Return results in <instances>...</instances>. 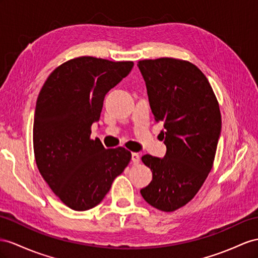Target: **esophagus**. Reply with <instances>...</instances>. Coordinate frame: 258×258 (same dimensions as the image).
I'll use <instances>...</instances> for the list:
<instances>
[{
  "instance_id": "esophagus-1",
  "label": "esophagus",
  "mask_w": 258,
  "mask_h": 258,
  "mask_svg": "<svg viewBox=\"0 0 258 258\" xmlns=\"http://www.w3.org/2000/svg\"><path fill=\"white\" fill-rule=\"evenodd\" d=\"M132 161H133L135 164L141 161V157L137 153H132Z\"/></svg>"
}]
</instances>
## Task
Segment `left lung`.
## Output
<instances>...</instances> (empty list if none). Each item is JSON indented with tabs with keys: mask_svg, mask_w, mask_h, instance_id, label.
<instances>
[{
	"mask_svg": "<svg viewBox=\"0 0 258 258\" xmlns=\"http://www.w3.org/2000/svg\"><path fill=\"white\" fill-rule=\"evenodd\" d=\"M146 84L155 121L161 122L167 153L145 155L153 181L143 198L162 211H174L196 195L213 168L221 133V114L213 88L194 64L161 57L137 64Z\"/></svg>",
	"mask_w": 258,
	"mask_h": 258,
	"instance_id": "obj_1",
	"label": "left lung"
}]
</instances>
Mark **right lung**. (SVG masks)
<instances>
[{
	"mask_svg": "<svg viewBox=\"0 0 258 258\" xmlns=\"http://www.w3.org/2000/svg\"><path fill=\"white\" fill-rule=\"evenodd\" d=\"M133 66V62L77 57L52 72L38 96L37 167L52 192L73 210L100 204L131 160L125 148L105 149L99 140H90V127L100 118L105 95Z\"/></svg>",
	"mask_w": 258,
	"mask_h": 258,
	"instance_id": "right-lung-1",
	"label": "right lung"
}]
</instances>
